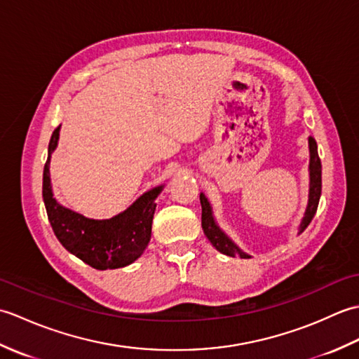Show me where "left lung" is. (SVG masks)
<instances>
[{
  "label": "left lung",
  "mask_w": 359,
  "mask_h": 359,
  "mask_svg": "<svg viewBox=\"0 0 359 359\" xmlns=\"http://www.w3.org/2000/svg\"><path fill=\"white\" fill-rule=\"evenodd\" d=\"M309 152H310L309 201H307L306 212H304V217L299 224V230H297V234H301L304 230H306L309 224L311 222V219L315 217L319 199H321V189H323L321 160H319L318 144H316L313 137H309ZM201 205H202V228H203L205 236H207L208 241L212 243V247H215L217 251H220L222 255H226L230 257H236V256H239L242 259L251 257L250 255L245 253V251H242L238 245H236L230 236H228L222 230V228L217 225L215 215H212L211 203L203 193H201Z\"/></svg>",
  "instance_id": "1"
}]
</instances>
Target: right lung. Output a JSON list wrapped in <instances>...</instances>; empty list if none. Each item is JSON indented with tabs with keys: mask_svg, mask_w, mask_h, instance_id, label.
<instances>
[{
	"mask_svg": "<svg viewBox=\"0 0 359 359\" xmlns=\"http://www.w3.org/2000/svg\"><path fill=\"white\" fill-rule=\"evenodd\" d=\"M60 128L52 133L48 162L43 171V201L53 233L69 253L93 269L112 270L133 264L148 247L157 207L154 201L165 185L143 193L125 211L111 219H89L63 207L53 197L49 172L50 156L60 139Z\"/></svg>",
	"mask_w": 359,
	"mask_h": 359,
	"instance_id": "add662e5",
	"label": "right lung"
}]
</instances>
